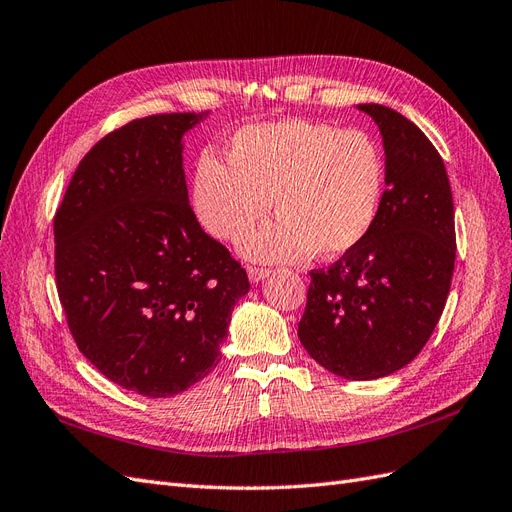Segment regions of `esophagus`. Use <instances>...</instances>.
<instances>
[{
	"label": "esophagus",
	"mask_w": 512,
	"mask_h": 512,
	"mask_svg": "<svg viewBox=\"0 0 512 512\" xmlns=\"http://www.w3.org/2000/svg\"><path fill=\"white\" fill-rule=\"evenodd\" d=\"M247 275H250V282L258 284L260 280H265V277L271 275V269H267V267H247Z\"/></svg>",
	"instance_id": "1"
}]
</instances>
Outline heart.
I'll return each instance as SVG.
<instances>
[{
	"instance_id": "heart-1",
	"label": "heart",
	"mask_w": 512,
	"mask_h": 512,
	"mask_svg": "<svg viewBox=\"0 0 512 512\" xmlns=\"http://www.w3.org/2000/svg\"><path fill=\"white\" fill-rule=\"evenodd\" d=\"M384 185V151L369 132L284 119L232 134L228 164L211 151L200 153L192 207L209 235L239 241L265 218L273 200L277 220L243 241L247 258H339L374 228Z\"/></svg>"
}]
</instances>
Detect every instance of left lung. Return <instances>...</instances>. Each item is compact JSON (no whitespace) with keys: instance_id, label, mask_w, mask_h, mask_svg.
<instances>
[{"instance_id":"obj_1","label":"left lung","mask_w":512,"mask_h":512,"mask_svg":"<svg viewBox=\"0 0 512 512\" xmlns=\"http://www.w3.org/2000/svg\"><path fill=\"white\" fill-rule=\"evenodd\" d=\"M374 117L386 153L378 220L356 250L312 284L299 322L307 354L346 380H376L408 365L442 316L455 269V209L438 149L410 119L382 104Z\"/></svg>"}]
</instances>
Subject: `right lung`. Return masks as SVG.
Listing matches in <instances>:
<instances>
[{
    "mask_svg": "<svg viewBox=\"0 0 512 512\" xmlns=\"http://www.w3.org/2000/svg\"><path fill=\"white\" fill-rule=\"evenodd\" d=\"M203 113H162L87 151L55 213V280L76 346L132 393L173 397L220 363L241 262L200 228L181 136Z\"/></svg>",
    "mask_w": 512,
    "mask_h": 512,
    "instance_id": "right-lung-1",
    "label": "right lung"
}]
</instances>
